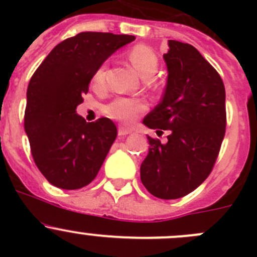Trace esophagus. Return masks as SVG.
I'll list each match as a JSON object with an SVG mask.
<instances>
[{"instance_id": "34e87169", "label": "esophagus", "mask_w": 257, "mask_h": 257, "mask_svg": "<svg viewBox=\"0 0 257 257\" xmlns=\"http://www.w3.org/2000/svg\"><path fill=\"white\" fill-rule=\"evenodd\" d=\"M132 131L129 128H125V126L123 125H119L118 128V134L119 136H128V134H131Z\"/></svg>"}]
</instances>
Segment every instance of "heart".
<instances>
[{
  "instance_id": "obj_1",
  "label": "heart",
  "mask_w": 257,
  "mask_h": 257,
  "mask_svg": "<svg viewBox=\"0 0 257 257\" xmlns=\"http://www.w3.org/2000/svg\"><path fill=\"white\" fill-rule=\"evenodd\" d=\"M129 61L132 62L137 71L141 73L142 77H150L154 74L158 68V56L149 46L147 45H136L132 47L128 53ZM105 66L102 64L97 69L94 74V82L97 84H102L103 76H104ZM147 109V104L141 98H128L118 97L113 99L105 108V112L110 118L121 123H133L141 114H143Z\"/></svg>"
}]
</instances>
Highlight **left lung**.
Returning <instances> with one entry per match:
<instances>
[{
  "instance_id": "left-lung-1",
  "label": "left lung",
  "mask_w": 257,
  "mask_h": 257,
  "mask_svg": "<svg viewBox=\"0 0 257 257\" xmlns=\"http://www.w3.org/2000/svg\"><path fill=\"white\" fill-rule=\"evenodd\" d=\"M168 83L162 100L143 123L168 132L167 142L148 137L141 180L152 195L172 200L195 190L211 173L226 131L225 87L195 47L168 41Z\"/></svg>"
}]
</instances>
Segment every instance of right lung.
Masks as SVG:
<instances>
[{
	"label": "right lung",
	"instance_id": "1",
	"mask_svg": "<svg viewBox=\"0 0 257 257\" xmlns=\"http://www.w3.org/2000/svg\"><path fill=\"white\" fill-rule=\"evenodd\" d=\"M134 36L80 32L57 45L31 77L25 131L33 160L57 188L76 190L94 180L116 138L109 118L87 123L76 113L103 62Z\"/></svg>",
	"mask_w": 257,
	"mask_h": 257
}]
</instances>
